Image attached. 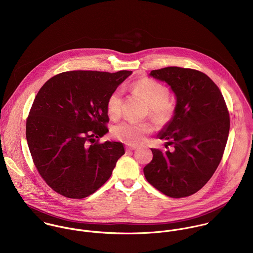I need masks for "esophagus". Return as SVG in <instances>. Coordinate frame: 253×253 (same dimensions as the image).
I'll return each instance as SVG.
<instances>
[{"mask_svg": "<svg viewBox=\"0 0 253 253\" xmlns=\"http://www.w3.org/2000/svg\"><path fill=\"white\" fill-rule=\"evenodd\" d=\"M126 148V151H128V152H129V151L135 150L137 147H136V146H134V145H127Z\"/></svg>", "mask_w": 253, "mask_h": 253, "instance_id": "1", "label": "esophagus"}]
</instances>
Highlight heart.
Listing matches in <instances>:
<instances>
[{
	"mask_svg": "<svg viewBox=\"0 0 253 253\" xmlns=\"http://www.w3.org/2000/svg\"><path fill=\"white\" fill-rule=\"evenodd\" d=\"M132 90L146 101L149 106V115L158 125H166L171 120L174 106L168 101L169 89L165 85L150 79H142L133 84ZM122 96L123 90L118 88L108 98L107 111L111 118L120 116ZM152 130L153 126L147 123L123 122L112 128V134L127 144H137Z\"/></svg>",
	"mask_w": 253,
	"mask_h": 253,
	"instance_id": "b5f03b06",
	"label": "heart"
}]
</instances>
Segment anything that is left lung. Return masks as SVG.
I'll list each match as a JSON object with an SVG mask.
<instances>
[{"mask_svg": "<svg viewBox=\"0 0 253 253\" xmlns=\"http://www.w3.org/2000/svg\"><path fill=\"white\" fill-rule=\"evenodd\" d=\"M149 77L166 83L174 94L173 116L157 134L173 149L151 148L153 159L144 175L169 197L189 196L205 185L221 162L230 130L224 97L210 78L195 70L168 67Z\"/></svg>", "mask_w": 253, "mask_h": 253, "instance_id": "left-lung-1", "label": "left lung"}]
</instances>
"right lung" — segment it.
<instances>
[{"label":"right lung","instance_id":"obj_1","mask_svg":"<svg viewBox=\"0 0 253 253\" xmlns=\"http://www.w3.org/2000/svg\"><path fill=\"white\" fill-rule=\"evenodd\" d=\"M132 72L74 71L41 87L26 122V140L47 184L69 198H84L111 176L124 144L96 138L109 130L107 102Z\"/></svg>","mask_w":253,"mask_h":253}]
</instances>
